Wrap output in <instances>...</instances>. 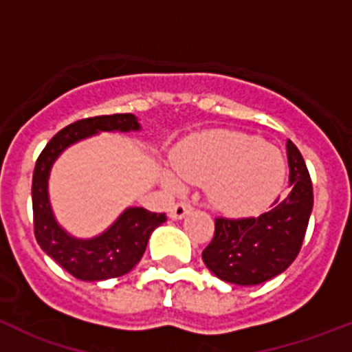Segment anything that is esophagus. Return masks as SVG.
Listing matches in <instances>:
<instances>
[{
	"instance_id": "obj_1",
	"label": "esophagus",
	"mask_w": 352,
	"mask_h": 352,
	"mask_svg": "<svg viewBox=\"0 0 352 352\" xmlns=\"http://www.w3.org/2000/svg\"><path fill=\"white\" fill-rule=\"evenodd\" d=\"M188 211H192V204L190 203H185V201H179V203L174 204L173 208H170V219L174 220H182L183 217H185Z\"/></svg>"
}]
</instances>
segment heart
Masks as SVG:
<instances>
[{"mask_svg": "<svg viewBox=\"0 0 352 352\" xmlns=\"http://www.w3.org/2000/svg\"><path fill=\"white\" fill-rule=\"evenodd\" d=\"M174 170L185 183L204 185L210 203L222 213L241 217L275 201L285 182V160L263 139L232 130L192 135L174 151ZM167 185L179 186L167 174Z\"/></svg>", "mask_w": 352, "mask_h": 352, "instance_id": "heart-1", "label": "heart"}]
</instances>
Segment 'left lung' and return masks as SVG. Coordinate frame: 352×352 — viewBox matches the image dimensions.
<instances>
[{
    "label": "left lung",
    "mask_w": 352,
    "mask_h": 352,
    "mask_svg": "<svg viewBox=\"0 0 352 352\" xmlns=\"http://www.w3.org/2000/svg\"><path fill=\"white\" fill-rule=\"evenodd\" d=\"M291 190L272 210L250 219H214V234L203 250L206 268L220 280L257 285L280 275L300 254L314 206L310 174L300 149L287 141Z\"/></svg>",
    "instance_id": "obj_1"
}]
</instances>
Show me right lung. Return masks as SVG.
<instances>
[{"label": "right lung", "instance_id": "obj_1", "mask_svg": "<svg viewBox=\"0 0 352 352\" xmlns=\"http://www.w3.org/2000/svg\"><path fill=\"white\" fill-rule=\"evenodd\" d=\"M141 130L133 114H111L79 120L65 126L47 142L33 170V223L35 238L49 257L79 280L96 282L125 275L141 261L151 232L166 222V213H151L144 208H126L102 234L79 239L58 223L49 201V174L56 158L68 146L98 132Z\"/></svg>", "mask_w": 352, "mask_h": 352}]
</instances>
